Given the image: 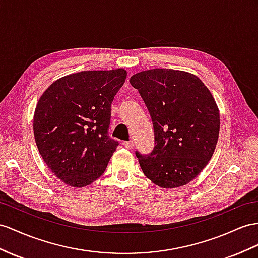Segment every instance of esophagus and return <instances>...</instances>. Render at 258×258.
I'll return each instance as SVG.
<instances>
[{"mask_svg": "<svg viewBox=\"0 0 258 258\" xmlns=\"http://www.w3.org/2000/svg\"><path fill=\"white\" fill-rule=\"evenodd\" d=\"M123 146L125 147V148H127V149H133V147H134V144H133V142H123Z\"/></svg>", "mask_w": 258, "mask_h": 258, "instance_id": "1", "label": "esophagus"}]
</instances>
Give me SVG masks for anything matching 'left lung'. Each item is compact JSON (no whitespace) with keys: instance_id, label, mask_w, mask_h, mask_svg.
Wrapping results in <instances>:
<instances>
[{"instance_id":"1","label":"left lung","mask_w":258,"mask_h":258,"mask_svg":"<svg viewBox=\"0 0 258 258\" xmlns=\"http://www.w3.org/2000/svg\"><path fill=\"white\" fill-rule=\"evenodd\" d=\"M130 83L148 108L155 130L149 156L136 153L144 174L162 188L186 185L214 155L220 131L215 98L192 73L153 69Z\"/></svg>"}]
</instances>
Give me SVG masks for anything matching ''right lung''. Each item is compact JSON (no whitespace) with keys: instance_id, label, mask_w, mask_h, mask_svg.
Wrapping results in <instances>:
<instances>
[{"instance_id":"1","label":"right lung","mask_w":258,"mask_h":258,"mask_svg":"<svg viewBox=\"0 0 258 258\" xmlns=\"http://www.w3.org/2000/svg\"><path fill=\"white\" fill-rule=\"evenodd\" d=\"M124 69L83 71L43 91L34 121L36 145L58 180L81 188L100 177L118 143L108 136L111 104L126 79Z\"/></svg>"}]
</instances>
